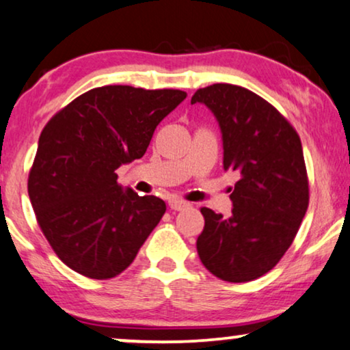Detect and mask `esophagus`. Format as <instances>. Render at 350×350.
Instances as JSON below:
<instances>
[{
	"label": "esophagus",
	"instance_id": "1",
	"mask_svg": "<svg viewBox=\"0 0 350 350\" xmlns=\"http://www.w3.org/2000/svg\"><path fill=\"white\" fill-rule=\"evenodd\" d=\"M168 206L174 211H183L188 208L189 202L180 200V198H170V200H168Z\"/></svg>",
	"mask_w": 350,
	"mask_h": 350
}]
</instances>
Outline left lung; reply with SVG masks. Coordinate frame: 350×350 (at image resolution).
I'll list each match as a JSON object with an SVG mask.
<instances>
[{"label":"left lung","instance_id":"obj_1","mask_svg":"<svg viewBox=\"0 0 350 350\" xmlns=\"http://www.w3.org/2000/svg\"><path fill=\"white\" fill-rule=\"evenodd\" d=\"M191 103L213 111L222 133L224 170L239 175L232 215L202 208L200 260L227 282H248L278 265L308 208L300 137L265 98L234 84L198 89Z\"/></svg>","mask_w":350,"mask_h":350}]
</instances>
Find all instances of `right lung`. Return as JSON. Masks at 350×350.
<instances>
[{
	"label": "right lung",
	"mask_w": 350,
	"mask_h": 350,
	"mask_svg": "<svg viewBox=\"0 0 350 350\" xmlns=\"http://www.w3.org/2000/svg\"><path fill=\"white\" fill-rule=\"evenodd\" d=\"M187 98L175 89H90L43 128L29 198L43 235L72 271L123 273L165 213L157 196L118 185L115 170L141 159L157 124Z\"/></svg>",
	"instance_id": "add662e5"
}]
</instances>
